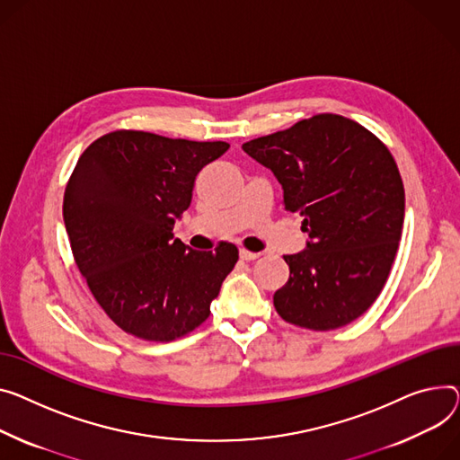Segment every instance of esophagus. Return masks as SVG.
<instances>
[{"label": "esophagus", "instance_id": "1", "mask_svg": "<svg viewBox=\"0 0 460 460\" xmlns=\"http://www.w3.org/2000/svg\"><path fill=\"white\" fill-rule=\"evenodd\" d=\"M238 255H240V259H242V261H255V259H259V257H261V253L248 252V250H243V248L238 252Z\"/></svg>", "mask_w": 460, "mask_h": 460}]
</instances>
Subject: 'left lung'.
<instances>
[{
  "label": "left lung",
  "mask_w": 460,
  "mask_h": 460,
  "mask_svg": "<svg viewBox=\"0 0 460 460\" xmlns=\"http://www.w3.org/2000/svg\"><path fill=\"white\" fill-rule=\"evenodd\" d=\"M242 149L273 172L309 233L307 248L285 255L275 311L313 331L351 323L381 294L402 240L405 190L388 147L349 118L316 114Z\"/></svg>",
  "instance_id": "left-lung-1"
}]
</instances>
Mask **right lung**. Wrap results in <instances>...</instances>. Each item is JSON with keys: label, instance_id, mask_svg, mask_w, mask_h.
I'll return each mask as SVG.
<instances>
[{"label": "right lung", "instance_id": "obj_1", "mask_svg": "<svg viewBox=\"0 0 460 460\" xmlns=\"http://www.w3.org/2000/svg\"><path fill=\"white\" fill-rule=\"evenodd\" d=\"M227 142L114 131L92 142L66 185L63 217L75 264L107 316L149 342H170L210 314L238 261L233 243L198 252L173 238L196 175Z\"/></svg>", "mask_w": 460, "mask_h": 460}]
</instances>
